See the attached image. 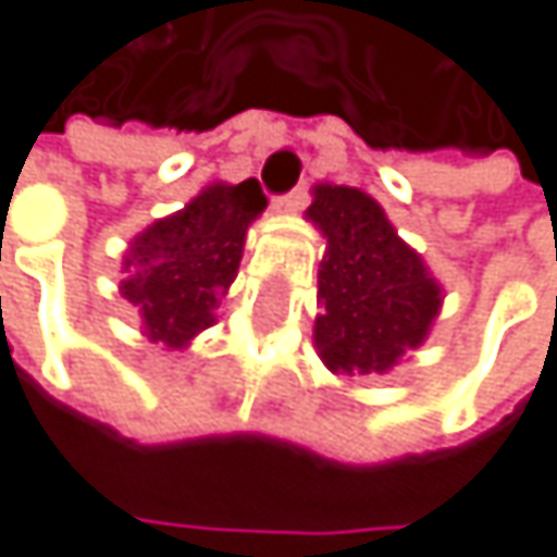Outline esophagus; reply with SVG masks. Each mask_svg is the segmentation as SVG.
Instances as JSON below:
<instances>
[{"mask_svg": "<svg viewBox=\"0 0 557 557\" xmlns=\"http://www.w3.org/2000/svg\"><path fill=\"white\" fill-rule=\"evenodd\" d=\"M302 206H306V193H302V189H293V193L274 199V212H283V215H293V212H299Z\"/></svg>", "mask_w": 557, "mask_h": 557, "instance_id": "obj_1", "label": "esophagus"}]
</instances>
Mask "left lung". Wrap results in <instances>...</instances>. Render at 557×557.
I'll use <instances>...</instances> for the list:
<instances>
[{
	"label": "left lung",
	"instance_id": "left-lung-1",
	"mask_svg": "<svg viewBox=\"0 0 557 557\" xmlns=\"http://www.w3.org/2000/svg\"><path fill=\"white\" fill-rule=\"evenodd\" d=\"M306 219L325 238L312 329L322 364L351 381L387 374L429 338L442 283L364 189L315 183Z\"/></svg>",
	"mask_w": 557,
	"mask_h": 557
}]
</instances>
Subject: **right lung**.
<instances>
[{"label":"right lung","mask_w":557,"mask_h":557,"mask_svg":"<svg viewBox=\"0 0 557 557\" xmlns=\"http://www.w3.org/2000/svg\"><path fill=\"white\" fill-rule=\"evenodd\" d=\"M264 206L258 180H219L128 242L119 293L135 306L154 345L183 351L215 322L219 299L238 277L248 225Z\"/></svg>","instance_id":"obj_1"}]
</instances>
